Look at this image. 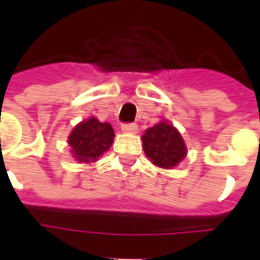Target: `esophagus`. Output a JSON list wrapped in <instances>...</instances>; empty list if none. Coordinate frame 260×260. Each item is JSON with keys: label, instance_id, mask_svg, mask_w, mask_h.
<instances>
[{"label": "esophagus", "instance_id": "1", "mask_svg": "<svg viewBox=\"0 0 260 260\" xmlns=\"http://www.w3.org/2000/svg\"><path fill=\"white\" fill-rule=\"evenodd\" d=\"M121 129L125 134H136L138 132V125L136 124H122Z\"/></svg>", "mask_w": 260, "mask_h": 260}]
</instances>
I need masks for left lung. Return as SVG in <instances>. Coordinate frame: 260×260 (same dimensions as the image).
<instances>
[{
	"label": "left lung",
	"instance_id": "left-lung-1",
	"mask_svg": "<svg viewBox=\"0 0 260 260\" xmlns=\"http://www.w3.org/2000/svg\"><path fill=\"white\" fill-rule=\"evenodd\" d=\"M147 158L160 169H173L185 159L187 150L181 134L174 125L160 121L142 136Z\"/></svg>",
	"mask_w": 260,
	"mask_h": 260
}]
</instances>
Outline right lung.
<instances>
[{
  "label": "right lung",
  "instance_id": "obj_1",
  "mask_svg": "<svg viewBox=\"0 0 260 260\" xmlns=\"http://www.w3.org/2000/svg\"><path fill=\"white\" fill-rule=\"evenodd\" d=\"M114 131L109 122L90 117L71 131L67 143L73 158L81 163H94L112 146Z\"/></svg>",
  "mask_w": 260,
  "mask_h": 260
}]
</instances>
